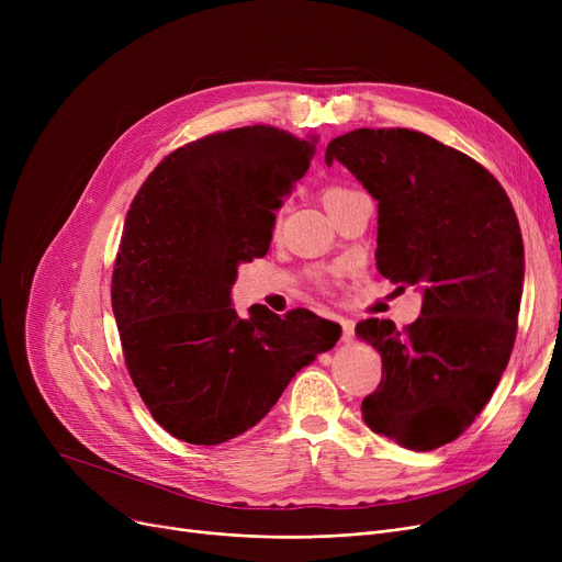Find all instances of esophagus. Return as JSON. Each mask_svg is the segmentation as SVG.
I'll list each match as a JSON object with an SVG mask.
<instances>
[{
    "label": "esophagus",
    "mask_w": 562,
    "mask_h": 562,
    "mask_svg": "<svg viewBox=\"0 0 562 562\" xmlns=\"http://www.w3.org/2000/svg\"><path fill=\"white\" fill-rule=\"evenodd\" d=\"M339 326H341V341L350 344L352 339H356V326H352V321L348 318H337Z\"/></svg>",
    "instance_id": "34e87169"
}]
</instances>
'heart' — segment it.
Instances as JSON below:
<instances>
[{"instance_id":"b5f03b06","label":"heart","mask_w":562,"mask_h":562,"mask_svg":"<svg viewBox=\"0 0 562 562\" xmlns=\"http://www.w3.org/2000/svg\"><path fill=\"white\" fill-rule=\"evenodd\" d=\"M348 189H341V187H328L326 191H323V204H330L333 200H337L339 195H344Z\"/></svg>"}]
</instances>
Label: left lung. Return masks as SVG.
Segmentation results:
<instances>
[{"instance_id":"8db88e82","label":"left lung","mask_w":562,"mask_h":562,"mask_svg":"<svg viewBox=\"0 0 562 562\" xmlns=\"http://www.w3.org/2000/svg\"><path fill=\"white\" fill-rule=\"evenodd\" d=\"M378 200L380 276L424 291L422 316L356 326L382 360L367 426L412 451L460 437L492 398L517 335L524 241L517 214L479 161L412 130H356L328 143Z\"/></svg>"}]
</instances>
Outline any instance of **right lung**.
Returning <instances> with one entry per match:
<instances>
[{"instance_id": "right-lung-1", "label": "right lung", "mask_w": 562, "mask_h": 562, "mask_svg": "<svg viewBox=\"0 0 562 562\" xmlns=\"http://www.w3.org/2000/svg\"><path fill=\"white\" fill-rule=\"evenodd\" d=\"M314 147L269 125L210 134L170 153L127 212L111 280L125 364L155 422L189 445L259 424L341 335L303 307L241 318L229 303L236 266L269 250Z\"/></svg>"}]
</instances>
